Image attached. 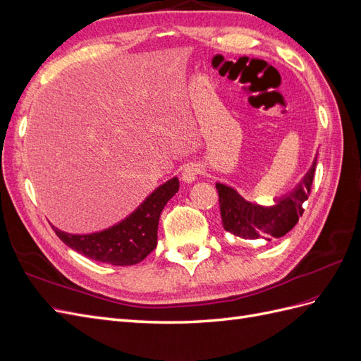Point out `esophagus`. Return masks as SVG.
<instances>
[{"mask_svg": "<svg viewBox=\"0 0 361 361\" xmlns=\"http://www.w3.org/2000/svg\"><path fill=\"white\" fill-rule=\"evenodd\" d=\"M199 173H200V169H199V166H195V164H188V166H185L183 167V170H182V180L185 182V183H192V182H195L197 180V176H199Z\"/></svg>", "mask_w": 361, "mask_h": 361, "instance_id": "esophagus-1", "label": "esophagus"}]
</instances>
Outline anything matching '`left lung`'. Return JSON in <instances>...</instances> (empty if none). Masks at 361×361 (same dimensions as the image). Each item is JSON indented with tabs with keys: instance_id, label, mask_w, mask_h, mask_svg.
<instances>
[{
	"instance_id": "8db88e82",
	"label": "left lung",
	"mask_w": 361,
	"mask_h": 361,
	"mask_svg": "<svg viewBox=\"0 0 361 361\" xmlns=\"http://www.w3.org/2000/svg\"><path fill=\"white\" fill-rule=\"evenodd\" d=\"M316 154L309 171L289 192L274 199L272 204L247 202L231 185L215 183L220 195V211L224 231L244 239H256L264 235L285 236L298 223L302 215V203L309 199L314 178Z\"/></svg>"
}]
</instances>
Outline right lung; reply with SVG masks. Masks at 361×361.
Masks as SVG:
<instances>
[{"label": "right lung", "instance_id": "1", "mask_svg": "<svg viewBox=\"0 0 361 361\" xmlns=\"http://www.w3.org/2000/svg\"><path fill=\"white\" fill-rule=\"evenodd\" d=\"M178 191L179 179H169L152 191L134 212L99 232L76 235L51 226L64 244L85 257L114 267L137 265L155 250L161 212Z\"/></svg>", "mask_w": 361, "mask_h": 361}]
</instances>
